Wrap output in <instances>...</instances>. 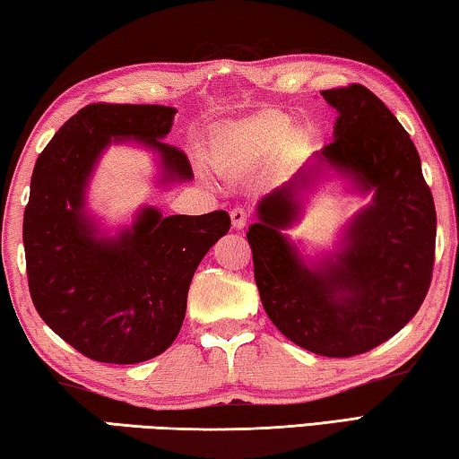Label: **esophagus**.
Instances as JSON below:
<instances>
[{
  "label": "esophagus",
  "mask_w": 459,
  "mask_h": 459,
  "mask_svg": "<svg viewBox=\"0 0 459 459\" xmlns=\"http://www.w3.org/2000/svg\"><path fill=\"white\" fill-rule=\"evenodd\" d=\"M230 215H231V225H234L236 230H242L244 225L247 223V217H250V215H247L244 205H238V207L231 209Z\"/></svg>",
  "instance_id": "1"
}]
</instances>
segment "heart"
<instances>
[{
	"mask_svg": "<svg viewBox=\"0 0 459 459\" xmlns=\"http://www.w3.org/2000/svg\"><path fill=\"white\" fill-rule=\"evenodd\" d=\"M287 134V124L276 116H260L231 134L228 144L244 156H258L274 148Z\"/></svg>",
	"mask_w": 459,
	"mask_h": 459,
	"instance_id": "1",
	"label": "heart"
}]
</instances>
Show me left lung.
Instances as JSON below:
<instances>
[{"label":"left lung","instance_id":"left-lung-1","mask_svg":"<svg viewBox=\"0 0 459 459\" xmlns=\"http://www.w3.org/2000/svg\"><path fill=\"white\" fill-rule=\"evenodd\" d=\"M337 109L333 140L315 156L374 201L350 223L333 258L309 268L281 230L295 221L303 167L258 205L247 230L254 279L276 329L313 354L351 358L370 351L415 317L435 262L437 215L407 130L370 89L358 82L321 91ZM319 169V167H317Z\"/></svg>","mask_w":459,"mask_h":459}]
</instances>
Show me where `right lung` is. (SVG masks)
Instances as JSON below:
<instances>
[{
	"instance_id": "right-lung-1",
	"label": "right lung",
	"mask_w": 459,
	"mask_h": 459,
	"mask_svg": "<svg viewBox=\"0 0 459 459\" xmlns=\"http://www.w3.org/2000/svg\"><path fill=\"white\" fill-rule=\"evenodd\" d=\"M175 114L167 105H85L36 160L24 212L30 297L52 332L95 362L138 364L175 342L195 270L231 225L221 209L162 217L144 207L108 239L82 215L87 178L111 138L159 150L164 183L193 177L183 150L162 142Z\"/></svg>"
}]
</instances>
